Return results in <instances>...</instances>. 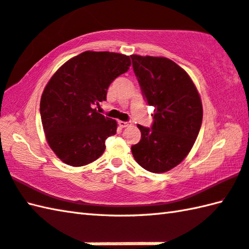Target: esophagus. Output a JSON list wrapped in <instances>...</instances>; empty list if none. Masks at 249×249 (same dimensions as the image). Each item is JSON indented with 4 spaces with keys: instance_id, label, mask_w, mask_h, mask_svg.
Here are the masks:
<instances>
[{
    "instance_id": "1",
    "label": "esophagus",
    "mask_w": 249,
    "mask_h": 249,
    "mask_svg": "<svg viewBox=\"0 0 249 249\" xmlns=\"http://www.w3.org/2000/svg\"><path fill=\"white\" fill-rule=\"evenodd\" d=\"M118 124L121 126V128H125V126H128V125H131L132 124V123H131V121H118Z\"/></svg>"
}]
</instances>
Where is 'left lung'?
<instances>
[{"label": "left lung", "mask_w": 249, "mask_h": 249, "mask_svg": "<svg viewBox=\"0 0 249 249\" xmlns=\"http://www.w3.org/2000/svg\"><path fill=\"white\" fill-rule=\"evenodd\" d=\"M132 67L147 105L155 107L151 128L138 124L141 140L131 146L145 170L166 172L193 147L203 121V106L189 74L165 57L131 55Z\"/></svg>", "instance_id": "1"}]
</instances>
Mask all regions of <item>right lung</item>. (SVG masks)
<instances>
[{
    "label": "right lung",
    "mask_w": 249,
    "mask_h": 249,
    "mask_svg": "<svg viewBox=\"0 0 249 249\" xmlns=\"http://www.w3.org/2000/svg\"><path fill=\"white\" fill-rule=\"evenodd\" d=\"M130 65L129 56L87 51L51 78L41 97L40 114L48 143L60 160L80 167L102 156L106 139L117 132V123L96 107Z\"/></svg>",
    "instance_id": "obj_1"
}]
</instances>
